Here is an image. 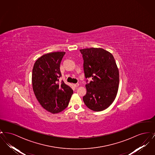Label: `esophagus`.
Masks as SVG:
<instances>
[{
    "label": "esophagus",
    "mask_w": 155,
    "mask_h": 155,
    "mask_svg": "<svg viewBox=\"0 0 155 155\" xmlns=\"http://www.w3.org/2000/svg\"><path fill=\"white\" fill-rule=\"evenodd\" d=\"M73 85H74L75 87H78V86H79V84H78V83L74 84H73Z\"/></svg>",
    "instance_id": "1"
}]
</instances>
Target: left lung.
Returning a JSON list of instances; mask_svg holds the SVG:
<instances>
[{
    "instance_id": "obj_1",
    "label": "left lung",
    "mask_w": 155,
    "mask_h": 155,
    "mask_svg": "<svg viewBox=\"0 0 155 155\" xmlns=\"http://www.w3.org/2000/svg\"><path fill=\"white\" fill-rule=\"evenodd\" d=\"M84 60L86 78L92 80L85 85L87 94L83 101L91 110L102 111L114 101L118 91L119 72L112 54L102 48L80 50Z\"/></svg>"
}]
</instances>
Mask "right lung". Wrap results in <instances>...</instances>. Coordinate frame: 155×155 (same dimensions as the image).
Wrapping results in <instances>:
<instances>
[{
    "instance_id": "obj_1",
    "label": "right lung",
    "mask_w": 155,
    "mask_h": 155,
    "mask_svg": "<svg viewBox=\"0 0 155 155\" xmlns=\"http://www.w3.org/2000/svg\"><path fill=\"white\" fill-rule=\"evenodd\" d=\"M65 52H52L42 56L32 69V88L39 103L52 113L64 110L68 105L73 91L59 78L60 65Z\"/></svg>"
}]
</instances>
